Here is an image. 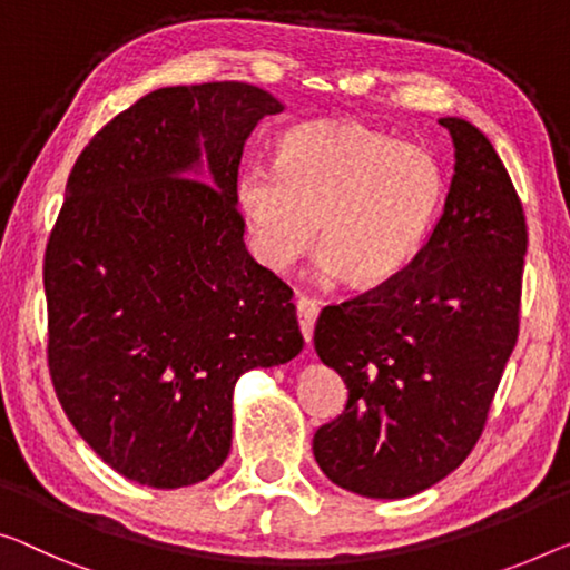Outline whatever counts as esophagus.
Instances as JSON below:
<instances>
[{"label": "esophagus", "mask_w": 570, "mask_h": 570, "mask_svg": "<svg viewBox=\"0 0 570 570\" xmlns=\"http://www.w3.org/2000/svg\"><path fill=\"white\" fill-rule=\"evenodd\" d=\"M317 317H320V302L304 294L296 296V320H299V330L307 343L312 340L314 322H317Z\"/></svg>", "instance_id": "1"}]
</instances>
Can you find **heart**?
<instances>
[{"mask_svg":"<svg viewBox=\"0 0 570 570\" xmlns=\"http://www.w3.org/2000/svg\"><path fill=\"white\" fill-rule=\"evenodd\" d=\"M445 197L438 158L355 120L304 122L276 142L274 166H248L237 204L266 266L284 271L312 248L347 282L379 284L404 268Z\"/></svg>","mask_w":570,"mask_h":570,"instance_id":"heart-1","label":"heart"}]
</instances>
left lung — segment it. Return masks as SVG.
I'll list each match as a JSON object with an SVG mask.
<instances>
[{"label": "left lung", "instance_id": "left-lung-1", "mask_svg": "<svg viewBox=\"0 0 570 570\" xmlns=\"http://www.w3.org/2000/svg\"><path fill=\"white\" fill-rule=\"evenodd\" d=\"M440 125L455 174L428 243L314 327L320 361L347 386L343 414L314 432V461L368 499L420 494L469 458L520 333L522 202L479 127Z\"/></svg>", "mask_w": 570, "mask_h": 570}]
</instances>
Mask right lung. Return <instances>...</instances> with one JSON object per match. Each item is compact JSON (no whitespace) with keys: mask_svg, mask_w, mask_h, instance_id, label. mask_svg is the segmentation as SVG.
<instances>
[{"mask_svg":"<svg viewBox=\"0 0 570 570\" xmlns=\"http://www.w3.org/2000/svg\"><path fill=\"white\" fill-rule=\"evenodd\" d=\"M274 95L164 87L81 150L46 248L48 368L125 479L181 489L230 453L233 389L304 347L294 292L245 248L237 168Z\"/></svg>","mask_w":570,"mask_h":570,"instance_id":"1","label":"right lung"}]
</instances>
